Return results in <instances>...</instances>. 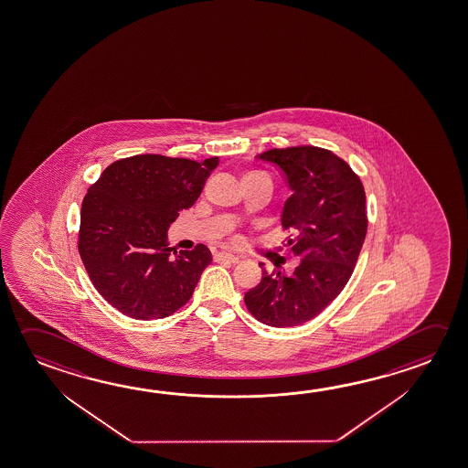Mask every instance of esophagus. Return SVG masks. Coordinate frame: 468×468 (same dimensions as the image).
Masks as SVG:
<instances>
[{
    "label": "esophagus",
    "instance_id": "esophagus-1",
    "mask_svg": "<svg viewBox=\"0 0 468 468\" xmlns=\"http://www.w3.org/2000/svg\"><path fill=\"white\" fill-rule=\"evenodd\" d=\"M215 260H217V261L233 262V264L239 261V258L235 256V254L223 253V251L222 253L217 254V256H215Z\"/></svg>",
    "mask_w": 468,
    "mask_h": 468
}]
</instances>
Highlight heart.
<instances>
[{"label": "heart", "mask_w": 468, "mask_h": 468, "mask_svg": "<svg viewBox=\"0 0 468 468\" xmlns=\"http://www.w3.org/2000/svg\"><path fill=\"white\" fill-rule=\"evenodd\" d=\"M253 176H266V174L256 173V171H250V173L245 174V177H253Z\"/></svg>", "instance_id": "b5f03b06"}]
</instances>
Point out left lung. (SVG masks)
Masks as SVG:
<instances>
[{
  "label": "left lung",
  "instance_id": "left-lung-1",
  "mask_svg": "<svg viewBox=\"0 0 468 468\" xmlns=\"http://www.w3.org/2000/svg\"><path fill=\"white\" fill-rule=\"evenodd\" d=\"M258 157L292 190L281 222L301 262L291 274L260 264L261 282L246 292V309L270 327H295L319 315L352 276L368 230L367 196L352 167L328 149L274 148Z\"/></svg>",
  "mask_w": 468,
  "mask_h": 468
}]
</instances>
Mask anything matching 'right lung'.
Here are the masks:
<instances>
[{
  "label": "right lung",
  "mask_w": 468,
  "mask_h": 468,
  "mask_svg": "<svg viewBox=\"0 0 468 468\" xmlns=\"http://www.w3.org/2000/svg\"><path fill=\"white\" fill-rule=\"evenodd\" d=\"M218 157L138 154L108 165L83 198L79 253L95 289L116 311L165 319L189 303L212 261L206 245L174 254L167 229L196 204Z\"/></svg>",
  "instance_id": "right-lung-1"
}]
</instances>
